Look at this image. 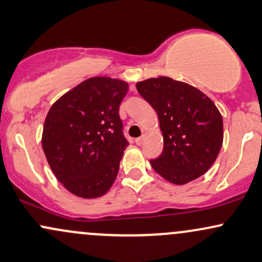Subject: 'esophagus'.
<instances>
[{
    "label": "esophagus",
    "mask_w": 262,
    "mask_h": 262,
    "mask_svg": "<svg viewBox=\"0 0 262 262\" xmlns=\"http://www.w3.org/2000/svg\"><path fill=\"white\" fill-rule=\"evenodd\" d=\"M144 140H146V136H144V135H142V136L138 137V138H136V140H135V143H136L137 146H141V144L144 142Z\"/></svg>",
    "instance_id": "obj_1"
}]
</instances>
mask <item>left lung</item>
<instances>
[{
    "instance_id": "obj_1",
    "label": "left lung",
    "mask_w": 262,
    "mask_h": 262,
    "mask_svg": "<svg viewBox=\"0 0 262 262\" xmlns=\"http://www.w3.org/2000/svg\"><path fill=\"white\" fill-rule=\"evenodd\" d=\"M138 93L159 118L164 140L152 168L175 185L204 175L216 161L223 143V120L207 95L169 77L138 82Z\"/></svg>"
}]
</instances>
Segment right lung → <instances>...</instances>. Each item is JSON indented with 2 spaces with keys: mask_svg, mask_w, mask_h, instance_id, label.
<instances>
[{
  "mask_svg": "<svg viewBox=\"0 0 262 262\" xmlns=\"http://www.w3.org/2000/svg\"><path fill=\"white\" fill-rule=\"evenodd\" d=\"M127 83L93 77L71 89L46 115L42 149L60 183L83 199L103 196L112 187L128 141L119 106Z\"/></svg>",
  "mask_w": 262,
  "mask_h": 262,
  "instance_id": "obj_1",
  "label": "right lung"
}]
</instances>
